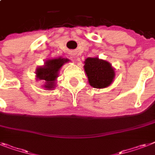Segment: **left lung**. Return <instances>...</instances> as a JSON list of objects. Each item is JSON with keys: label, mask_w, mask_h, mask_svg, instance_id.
<instances>
[{"label": "left lung", "mask_w": 155, "mask_h": 155, "mask_svg": "<svg viewBox=\"0 0 155 155\" xmlns=\"http://www.w3.org/2000/svg\"><path fill=\"white\" fill-rule=\"evenodd\" d=\"M84 63L85 74L91 86L104 89L112 84L115 78V70L109 62L96 57L88 58Z\"/></svg>", "instance_id": "left-lung-1"}]
</instances>
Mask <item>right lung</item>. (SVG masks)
Masks as SVG:
<instances>
[{"label": "right lung", "instance_id": "obj_1", "mask_svg": "<svg viewBox=\"0 0 155 155\" xmlns=\"http://www.w3.org/2000/svg\"><path fill=\"white\" fill-rule=\"evenodd\" d=\"M68 62L69 59L62 57L47 60L43 66L36 69V80L44 81L45 84L43 87L48 90H51L54 86L60 68Z\"/></svg>", "mask_w": 155, "mask_h": 155}]
</instances>
